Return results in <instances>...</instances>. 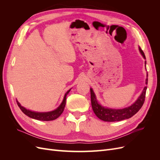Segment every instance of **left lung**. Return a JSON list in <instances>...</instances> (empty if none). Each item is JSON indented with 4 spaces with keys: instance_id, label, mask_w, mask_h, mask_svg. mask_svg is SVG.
Wrapping results in <instances>:
<instances>
[{
    "instance_id": "left-lung-1",
    "label": "left lung",
    "mask_w": 160,
    "mask_h": 160,
    "mask_svg": "<svg viewBox=\"0 0 160 160\" xmlns=\"http://www.w3.org/2000/svg\"><path fill=\"white\" fill-rule=\"evenodd\" d=\"M139 51L141 54L143 55L144 59H146V56L143 51L142 50L141 48H139ZM146 65V61L145 62ZM147 75V77H148ZM148 78L146 79V83L148 84ZM147 87H145L142 93L139 97L138 100L132 105L129 106L128 108L122 109H109L105 108L103 106H101L98 103V101H97L95 95L92 89H90L91 91V106L93 109L95 114L97 115V117L100 119L104 121V122H119L123 119H129L132 118L135 113L138 112V111L142 108L143 106L145 98H146V93Z\"/></svg>"
}]
</instances>
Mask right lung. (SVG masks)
<instances>
[{
  "label": "right lung",
  "instance_id": "obj_1",
  "mask_svg": "<svg viewBox=\"0 0 160 160\" xmlns=\"http://www.w3.org/2000/svg\"><path fill=\"white\" fill-rule=\"evenodd\" d=\"M69 91H70V89L65 93L64 99L62 100V102L61 103V104L59 105V107L54 111H50V112L38 113V112H35V111H31L30 110L25 109V108H23L17 101V103L19 108L21 109V110L22 111V112L26 115L28 116L29 118L37 119V120H41V121H52L59 118L62 113V111H63L65 104H66V96L69 93Z\"/></svg>",
  "mask_w": 160,
  "mask_h": 160
}]
</instances>
